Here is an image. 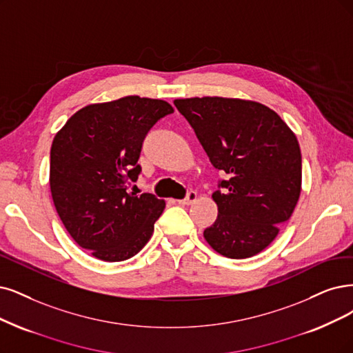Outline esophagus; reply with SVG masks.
I'll return each mask as SVG.
<instances>
[{"instance_id": "1", "label": "esophagus", "mask_w": 353, "mask_h": 353, "mask_svg": "<svg viewBox=\"0 0 353 353\" xmlns=\"http://www.w3.org/2000/svg\"><path fill=\"white\" fill-rule=\"evenodd\" d=\"M196 198H198V193L194 192V190H189L188 194H186V198L185 199H180L177 202H179V205H190L192 202L196 201Z\"/></svg>"}]
</instances>
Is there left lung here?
<instances>
[{
	"label": "left lung",
	"instance_id": "1",
	"mask_svg": "<svg viewBox=\"0 0 353 353\" xmlns=\"http://www.w3.org/2000/svg\"><path fill=\"white\" fill-rule=\"evenodd\" d=\"M211 164L225 173L212 198L218 218L203 231L215 252L252 257L275 240L301 193V150L292 130L263 104L240 99L174 100Z\"/></svg>",
	"mask_w": 353,
	"mask_h": 353
}]
</instances>
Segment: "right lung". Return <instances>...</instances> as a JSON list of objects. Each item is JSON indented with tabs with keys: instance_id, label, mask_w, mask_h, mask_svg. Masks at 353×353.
I'll return each mask as SVG.
<instances>
[{
	"instance_id": "add662e5",
	"label": "right lung",
	"mask_w": 353,
	"mask_h": 353,
	"mask_svg": "<svg viewBox=\"0 0 353 353\" xmlns=\"http://www.w3.org/2000/svg\"><path fill=\"white\" fill-rule=\"evenodd\" d=\"M164 100L128 96L71 116L50 148V192L74 241L104 262L135 256L152 236L165 203L128 193L150 129L173 113Z\"/></svg>"
}]
</instances>
